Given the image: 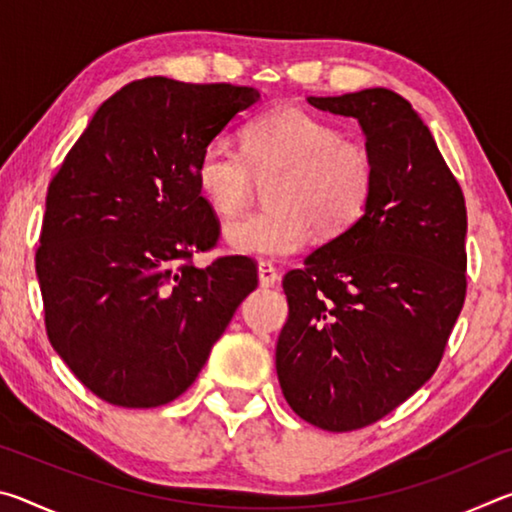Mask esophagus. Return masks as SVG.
<instances>
[{
	"label": "esophagus",
	"mask_w": 512,
	"mask_h": 512,
	"mask_svg": "<svg viewBox=\"0 0 512 512\" xmlns=\"http://www.w3.org/2000/svg\"><path fill=\"white\" fill-rule=\"evenodd\" d=\"M257 275H259V284H262V287H275L277 280H280L277 268L271 262H266V259H262V262L257 264Z\"/></svg>",
	"instance_id": "obj_1"
}]
</instances>
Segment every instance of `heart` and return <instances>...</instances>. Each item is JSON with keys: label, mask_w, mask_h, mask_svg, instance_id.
<instances>
[{"label": "heart", "mask_w": 512, "mask_h": 512, "mask_svg": "<svg viewBox=\"0 0 512 512\" xmlns=\"http://www.w3.org/2000/svg\"><path fill=\"white\" fill-rule=\"evenodd\" d=\"M196 183L223 219L244 210L257 183H268V207L230 223L225 241L241 255L289 257L311 230L329 239L361 219L375 189V160L329 121L282 106L250 121L244 151L225 140L205 144Z\"/></svg>", "instance_id": "heart-1"}]
</instances>
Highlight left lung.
Segmentation results:
<instances>
[{
    "label": "left lung",
    "mask_w": 512,
    "mask_h": 512,
    "mask_svg": "<svg viewBox=\"0 0 512 512\" xmlns=\"http://www.w3.org/2000/svg\"><path fill=\"white\" fill-rule=\"evenodd\" d=\"M307 101L359 121L375 189L357 223L284 275L289 318L275 368L302 420L354 431L409 400L443 359L467 291V210L431 131L400 94Z\"/></svg>",
    "instance_id": "8db88e82"
}]
</instances>
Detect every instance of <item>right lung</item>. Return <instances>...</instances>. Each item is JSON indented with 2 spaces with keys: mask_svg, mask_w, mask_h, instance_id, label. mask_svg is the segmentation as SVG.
Here are the masks:
<instances>
[{
  "mask_svg": "<svg viewBox=\"0 0 512 512\" xmlns=\"http://www.w3.org/2000/svg\"><path fill=\"white\" fill-rule=\"evenodd\" d=\"M257 99L244 85L133 81L51 178L36 250L47 336L108 404L153 409L183 395L257 289L250 257L192 264L221 235L198 155Z\"/></svg>",
  "mask_w": 512,
  "mask_h": 512,
  "instance_id": "1",
  "label": "right lung"
}]
</instances>
